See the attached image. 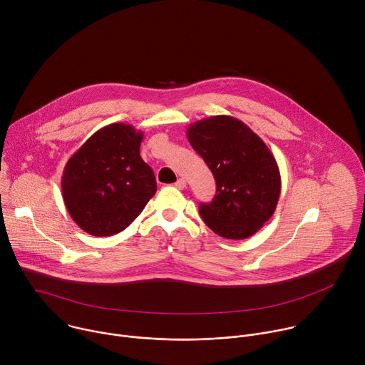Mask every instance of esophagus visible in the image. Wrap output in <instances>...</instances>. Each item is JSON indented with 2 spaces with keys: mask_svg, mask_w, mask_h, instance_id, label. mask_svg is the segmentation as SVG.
I'll list each match as a JSON object with an SVG mask.
<instances>
[{
  "mask_svg": "<svg viewBox=\"0 0 365 365\" xmlns=\"http://www.w3.org/2000/svg\"><path fill=\"white\" fill-rule=\"evenodd\" d=\"M175 186H176L178 189H185V187H186V180H185L183 178H180V179H178V182L175 183Z\"/></svg>",
  "mask_w": 365,
  "mask_h": 365,
  "instance_id": "obj_1",
  "label": "esophagus"
}]
</instances>
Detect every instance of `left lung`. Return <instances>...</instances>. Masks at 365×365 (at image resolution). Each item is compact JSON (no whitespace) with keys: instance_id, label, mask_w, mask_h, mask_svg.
<instances>
[{"instance_id":"left-lung-1","label":"left lung","mask_w":365,"mask_h":365,"mask_svg":"<svg viewBox=\"0 0 365 365\" xmlns=\"http://www.w3.org/2000/svg\"><path fill=\"white\" fill-rule=\"evenodd\" d=\"M186 135L217 182L212 202L199 206L203 222L228 240L255 234L274 214L282 189L279 166L269 147L230 115L196 121Z\"/></svg>"}]
</instances>
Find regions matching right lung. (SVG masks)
I'll list each match as a JSON object with an SVG mask.
<instances>
[{
    "mask_svg": "<svg viewBox=\"0 0 365 365\" xmlns=\"http://www.w3.org/2000/svg\"><path fill=\"white\" fill-rule=\"evenodd\" d=\"M143 133L115 123L92 134L68 160L62 196L85 232L110 237L124 231L144 210L158 186L141 159Z\"/></svg>",
    "mask_w": 365,
    "mask_h": 365,
    "instance_id": "obj_1",
    "label": "right lung"
}]
</instances>
